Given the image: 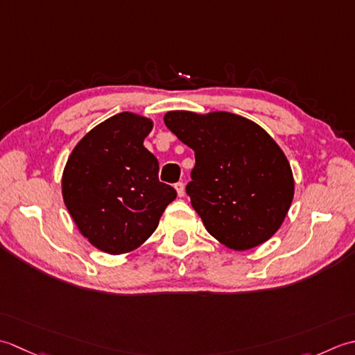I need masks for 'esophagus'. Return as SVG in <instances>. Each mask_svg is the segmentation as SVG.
Wrapping results in <instances>:
<instances>
[{
    "mask_svg": "<svg viewBox=\"0 0 355 355\" xmlns=\"http://www.w3.org/2000/svg\"><path fill=\"white\" fill-rule=\"evenodd\" d=\"M175 188H176V191H178V196H179V198H182V196H184V193H185V187H184V184H182V182H178V184L175 185Z\"/></svg>",
    "mask_w": 355,
    "mask_h": 355,
    "instance_id": "34e87169",
    "label": "esophagus"
}]
</instances>
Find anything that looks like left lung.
Listing matches in <instances>:
<instances>
[{"instance_id":"obj_1","label":"left lung","mask_w":355,"mask_h":355,"mask_svg":"<svg viewBox=\"0 0 355 355\" xmlns=\"http://www.w3.org/2000/svg\"><path fill=\"white\" fill-rule=\"evenodd\" d=\"M164 122L194 151L187 193L208 233L236 251L276 234L294 198L291 165L277 142L256 122L228 112L173 110Z\"/></svg>"}]
</instances>
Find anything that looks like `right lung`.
<instances>
[{
  "instance_id": "obj_1",
  "label": "right lung",
  "mask_w": 355,
  "mask_h": 355,
  "mask_svg": "<svg viewBox=\"0 0 355 355\" xmlns=\"http://www.w3.org/2000/svg\"><path fill=\"white\" fill-rule=\"evenodd\" d=\"M153 121L122 112L93 127L71 150L62 171V199L93 247L132 252L157 228L173 187L159 182L157 159L144 147Z\"/></svg>"
}]
</instances>
